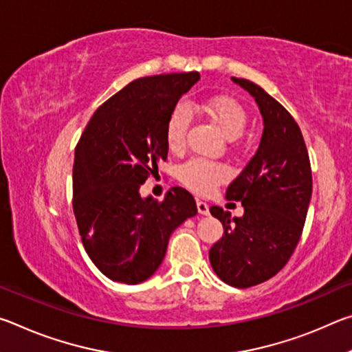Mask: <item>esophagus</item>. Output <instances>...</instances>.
<instances>
[{
    "mask_svg": "<svg viewBox=\"0 0 352 352\" xmlns=\"http://www.w3.org/2000/svg\"><path fill=\"white\" fill-rule=\"evenodd\" d=\"M197 211L200 214H204V216H206V214H210V206H208L206 201L197 200Z\"/></svg>",
    "mask_w": 352,
    "mask_h": 352,
    "instance_id": "34e87169",
    "label": "esophagus"
}]
</instances>
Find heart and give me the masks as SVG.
<instances>
[{"instance_id": "obj_1", "label": "heart", "mask_w": 352, "mask_h": 352, "mask_svg": "<svg viewBox=\"0 0 352 352\" xmlns=\"http://www.w3.org/2000/svg\"><path fill=\"white\" fill-rule=\"evenodd\" d=\"M204 110L206 116L219 129L228 136L236 138L239 136L247 126L248 115L245 107L239 100L225 94H216L208 98L204 102ZM190 115L184 104H177L172 109L170 115L166 121L164 138L166 144L172 152H180L186 146V133L189 129ZM230 175V170L222 163L208 162L204 158H190L183 163L178 169V178L189 189L199 194H206L217 186L219 183L225 182Z\"/></svg>"}]
</instances>
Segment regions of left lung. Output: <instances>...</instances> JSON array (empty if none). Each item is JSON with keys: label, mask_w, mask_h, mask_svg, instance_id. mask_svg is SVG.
I'll use <instances>...</instances> for the list:
<instances>
[{"label": "left lung", "mask_w": 352, "mask_h": 352, "mask_svg": "<svg viewBox=\"0 0 352 352\" xmlns=\"http://www.w3.org/2000/svg\"><path fill=\"white\" fill-rule=\"evenodd\" d=\"M233 80L258 102L264 132L258 152L226 189V199L243 205V216L231 220L220 206L210 208L225 230L210 262L223 283L247 289L275 276L294 253L311 201L312 170L294 116L256 83Z\"/></svg>", "instance_id": "8db88e82"}]
</instances>
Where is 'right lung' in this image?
Wrapping results in <instances>:
<instances>
[{"instance_id": "obj_1", "label": "right lung", "mask_w": 352, "mask_h": 352, "mask_svg": "<svg viewBox=\"0 0 352 352\" xmlns=\"http://www.w3.org/2000/svg\"><path fill=\"white\" fill-rule=\"evenodd\" d=\"M197 71L141 77L93 113L76 146L73 211L83 248L111 281L138 284L162 264L177 226L197 214L186 189L141 199L140 186L168 158L166 121Z\"/></svg>"}]
</instances>
